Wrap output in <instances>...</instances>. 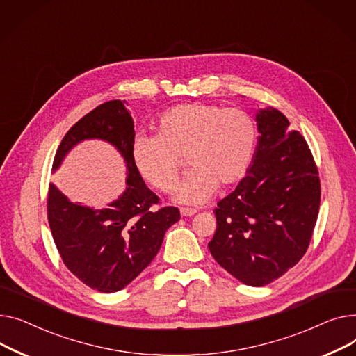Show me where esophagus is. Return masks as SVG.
I'll return each instance as SVG.
<instances>
[{
    "mask_svg": "<svg viewBox=\"0 0 356 356\" xmlns=\"http://www.w3.org/2000/svg\"><path fill=\"white\" fill-rule=\"evenodd\" d=\"M179 213H181L182 217H191V216H194L197 213V210H194V208H185V207H182L181 210H179Z\"/></svg>",
    "mask_w": 356,
    "mask_h": 356,
    "instance_id": "esophagus-1",
    "label": "esophagus"
}]
</instances>
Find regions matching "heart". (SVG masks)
<instances>
[{
  "label": "heart",
  "mask_w": 356,
  "mask_h": 356,
  "mask_svg": "<svg viewBox=\"0 0 356 356\" xmlns=\"http://www.w3.org/2000/svg\"><path fill=\"white\" fill-rule=\"evenodd\" d=\"M257 145L254 119L238 108L216 103H182L165 111L156 136L138 135L132 161L145 181L162 193H172L185 156L191 171L178 186L179 204L210 200L218 185L238 182L252 165Z\"/></svg>",
  "instance_id": "1"
}]
</instances>
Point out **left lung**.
Instances as JSON below:
<instances>
[{
  "label": "left lung",
  "instance_id": "obj_1",
  "mask_svg": "<svg viewBox=\"0 0 356 356\" xmlns=\"http://www.w3.org/2000/svg\"><path fill=\"white\" fill-rule=\"evenodd\" d=\"M259 142L236 190L214 210L217 229L208 248L216 261L248 286H264L299 263L321 205L315 159L287 118L273 109L256 115Z\"/></svg>",
  "mask_w": 356,
  "mask_h": 356
}]
</instances>
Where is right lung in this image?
Listing matches in <instances>:
<instances>
[{
	"label": "right lung",
	"mask_w": 356,
	"mask_h": 356,
	"mask_svg": "<svg viewBox=\"0 0 356 356\" xmlns=\"http://www.w3.org/2000/svg\"><path fill=\"white\" fill-rule=\"evenodd\" d=\"M123 102H104L76 122L58 146L53 171L81 140L102 139L127 162V190L108 207L92 208L69 201L50 184L47 200L49 224L63 263L79 280L103 293L128 286L154 260L165 232L181 217L177 207L152 210L159 198L135 168L134 119Z\"/></svg>",
	"instance_id": "add662e5"
}]
</instances>
